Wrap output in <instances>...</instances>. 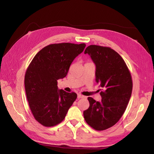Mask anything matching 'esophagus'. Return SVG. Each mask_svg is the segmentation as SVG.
<instances>
[{
  "label": "esophagus",
  "mask_w": 154,
  "mask_h": 154,
  "mask_svg": "<svg viewBox=\"0 0 154 154\" xmlns=\"http://www.w3.org/2000/svg\"><path fill=\"white\" fill-rule=\"evenodd\" d=\"M84 97V96H83L80 94H78V99H80V98H83Z\"/></svg>",
  "instance_id": "obj_1"
}]
</instances>
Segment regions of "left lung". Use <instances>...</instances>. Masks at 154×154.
<instances>
[{"mask_svg": "<svg viewBox=\"0 0 154 154\" xmlns=\"http://www.w3.org/2000/svg\"><path fill=\"white\" fill-rule=\"evenodd\" d=\"M84 53L96 65V82L102 90L101 101L88 97L90 106L83 116L92 128L104 130L117 123L127 109L132 91L131 74L122 57L110 48L91 45Z\"/></svg>", "mask_w": 154, "mask_h": 154, "instance_id": "1", "label": "left lung"}]
</instances>
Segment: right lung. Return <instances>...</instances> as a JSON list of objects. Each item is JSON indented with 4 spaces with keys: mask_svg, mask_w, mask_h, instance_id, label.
<instances>
[{
    "mask_svg": "<svg viewBox=\"0 0 154 154\" xmlns=\"http://www.w3.org/2000/svg\"><path fill=\"white\" fill-rule=\"evenodd\" d=\"M85 46V44H50L35 56L27 67L24 78L27 100L35 119L44 127L61 123L76 100L75 92L58 89L57 80L67 76L74 59Z\"/></svg>",
    "mask_w": 154,
    "mask_h": 154,
    "instance_id": "1",
    "label": "right lung"
}]
</instances>
